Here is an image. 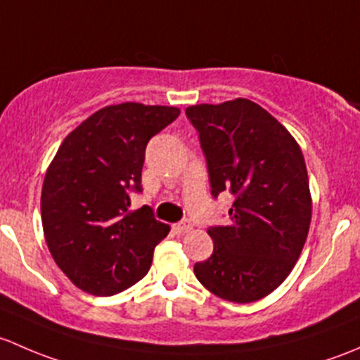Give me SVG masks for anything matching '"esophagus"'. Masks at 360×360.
Returning a JSON list of instances; mask_svg holds the SVG:
<instances>
[{
	"instance_id": "esophagus-1",
	"label": "esophagus",
	"mask_w": 360,
	"mask_h": 360,
	"mask_svg": "<svg viewBox=\"0 0 360 360\" xmlns=\"http://www.w3.org/2000/svg\"><path fill=\"white\" fill-rule=\"evenodd\" d=\"M173 231H175L176 234H179V236L188 234V232L192 231V224H191V220H181L180 224H175V225H173Z\"/></svg>"
}]
</instances>
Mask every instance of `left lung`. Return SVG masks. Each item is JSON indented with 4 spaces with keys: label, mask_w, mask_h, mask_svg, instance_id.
<instances>
[{
    "label": "left lung",
    "mask_w": 360,
    "mask_h": 360,
    "mask_svg": "<svg viewBox=\"0 0 360 360\" xmlns=\"http://www.w3.org/2000/svg\"><path fill=\"white\" fill-rule=\"evenodd\" d=\"M199 131L211 194L231 191V224L210 227L213 255L194 265L199 283L234 303L265 298L290 276L312 218L302 149L272 114L248 98L185 110Z\"/></svg>",
    "instance_id": "obj_1"
}]
</instances>
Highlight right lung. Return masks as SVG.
Segmentation results:
<instances>
[{"mask_svg":"<svg viewBox=\"0 0 360 360\" xmlns=\"http://www.w3.org/2000/svg\"><path fill=\"white\" fill-rule=\"evenodd\" d=\"M180 109L124 102L91 114L64 139L44 175L48 250L79 290L112 296L139 283L169 232L153 210H129L140 192L146 147Z\"/></svg>","mask_w":360,"mask_h":360,"instance_id":"right-lung-1","label":"right lung"}]
</instances>
